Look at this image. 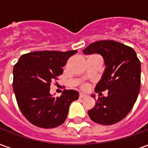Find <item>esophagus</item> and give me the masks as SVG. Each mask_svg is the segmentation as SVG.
<instances>
[{
    "label": "esophagus",
    "instance_id": "obj_1",
    "mask_svg": "<svg viewBox=\"0 0 148 148\" xmlns=\"http://www.w3.org/2000/svg\"><path fill=\"white\" fill-rule=\"evenodd\" d=\"M87 97L86 94H85V93H81L80 95H79V97H80V98H85V97Z\"/></svg>",
    "mask_w": 148,
    "mask_h": 148
}]
</instances>
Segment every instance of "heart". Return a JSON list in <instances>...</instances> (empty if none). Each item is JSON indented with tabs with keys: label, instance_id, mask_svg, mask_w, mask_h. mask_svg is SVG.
<instances>
[{
	"label": "heart",
	"instance_id": "heart-1",
	"mask_svg": "<svg viewBox=\"0 0 148 148\" xmlns=\"http://www.w3.org/2000/svg\"><path fill=\"white\" fill-rule=\"evenodd\" d=\"M82 87H83L84 89H86V88L87 87V85H86V84H85V85H83V86H82Z\"/></svg>",
	"mask_w": 148,
	"mask_h": 148
}]
</instances>
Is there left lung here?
I'll use <instances>...</instances> for the list:
<instances>
[{
    "label": "left lung",
    "instance_id": "left-lung-1",
    "mask_svg": "<svg viewBox=\"0 0 148 148\" xmlns=\"http://www.w3.org/2000/svg\"><path fill=\"white\" fill-rule=\"evenodd\" d=\"M82 51L85 55H101L106 66L94 90H108V96L98 97L88 111L89 116L97 124H116L129 113L140 93L141 66L136 53L130 47L112 40L97 41ZM92 97L95 98V95Z\"/></svg>",
    "mask_w": 148,
    "mask_h": 148
}]
</instances>
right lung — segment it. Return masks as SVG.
I'll list each match as a JSON object with an SVG mask.
<instances>
[{
  "instance_id": "1",
  "label": "right lung",
  "mask_w": 148,
  "mask_h": 148,
  "mask_svg": "<svg viewBox=\"0 0 148 148\" xmlns=\"http://www.w3.org/2000/svg\"><path fill=\"white\" fill-rule=\"evenodd\" d=\"M77 50L34 51L21 55L13 68V91L18 106L30 123L42 128L64 123L69 107L78 99L76 90H64L60 97L50 93L52 81L62 74V67Z\"/></svg>"
}]
</instances>
